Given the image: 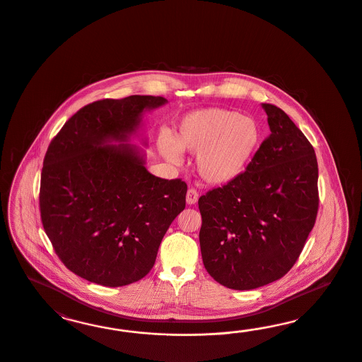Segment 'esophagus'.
<instances>
[{
    "instance_id": "34e87169",
    "label": "esophagus",
    "mask_w": 362,
    "mask_h": 362,
    "mask_svg": "<svg viewBox=\"0 0 362 362\" xmlns=\"http://www.w3.org/2000/svg\"><path fill=\"white\" fill-rule=\"evenodd\" d=\"M197 199H199V194H197V189H195V188H189V189L187 191V203H188V204H195L197 202Z\"/></svg>"
}]
</instances>
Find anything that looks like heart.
<instances>
[{"label": "heart", "mask_w": 362, "mask_h": 362, "mask_svg": "<svg viewBox=\"0 0 362 362\" xmlns=\"http://www.w3.org/2000/svg\"><path fill=\"white\" fill-rule=\"evenodd\" d=\"M262 138V127L252 117L209 107L185 115L176 126L175 139L162 135L158 147L173 163L180 162L182 150L197 153L199 175L211 185H227L247 170Z\"/></svg>", "instance_id": "1"}]
</instances>
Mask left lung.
I'll return each mask as SVG.
<instances>
[{
	"label": "left lung",
	"mask_w": 362,
	"mask_h": 362,
	"mask_svg": "<svg viewBox=\"0 0 362 362\" xmlns=\"http://www.w3.org/2000/svg\"><path fill=\"white\" fill-rule=\"evenodd\" d=\"M271 134L233 182L199 197L200 251L219 284L250 291L296 263L318 209L316 153L284 111L263 103Z\"/></svg>",
	"instance_id": "1"
}]
</instances>
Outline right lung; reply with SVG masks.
Instances as JSON below:
<instances>
[{
  "label": "right lung",
  "mask_w": 362,
  "mask_h": 362,
  "mask_svg": "<svg viewBox=\"0 0 362 362\" xmlns=\"http://www.w3.org/2000/svg\"><path fill=\"white\" fill-rule=\"evenodd\" d=\"M165 103L153 95L93 102L49 144L40 188L44 230L66 268L91 283L143 279L186 207V183L150 174L142 150L129 143L143 114Z\"/></svg>",
  "instance_id": "right-lung-1"
}]
</instances>
